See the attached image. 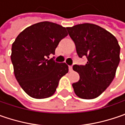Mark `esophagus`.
<instances>
[{"mask_svg":"<svg viewBox=\"0 0 125 125\" xmlns=\"http://www.w3.org/2000/svg\"><path fill=\"white\" fill-rule=\"evenodd\" d=\"M69 70H70V72H72V70H73V69H72V66H70V67H69Z\"/></svg>","mask_w":125,"mask_h":125,"instance_id":"esophagus-1","label":"esophagus"}]
</instances>
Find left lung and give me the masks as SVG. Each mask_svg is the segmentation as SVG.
Wrapping results in <instances>:
<instances>
[{
    "instance_id": "left-lung-1",
    "label": "left lung",
    "mask_w": 125,
    "mask_h": 125,
    "mask_svg": "<svg viewBox=\"0 0 125 125\" xmlns=\"http://www.w3.org/2000/svg\"><path fill=\"white\" fill-rule=\"evenodd\" d=\"M67 30L79 57L88 60L85 65L73 66L80 76L79 81L72 84L75 94L85 99L96 98L115 77L120 62L118 40L109 32L92 23L79 24Z\"/></svg>"
}]
</instances>
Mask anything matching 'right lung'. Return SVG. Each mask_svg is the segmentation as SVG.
I'll return each instance as SVG.
<instances>
[{
	"label": "right lung",
	"mask_w": 125,
	"mask_h": 125,
	"mask_svg": "<svg viewBox=\"0 0 125 125\" xmlns=\"http://www.w3.org/2000/svg\"><path fill=\"white\" fill-rule=\"evenodd\" d=\"M67 35L62 26L43 21L23 30L12 44L11 60L15 78L31 97L52 96L61 77L68 72L66 63L48 59L51 54L55 55L59 42Z\"/></svg>",
	"instance_id": "right-lung-1"
}]
</instances>
